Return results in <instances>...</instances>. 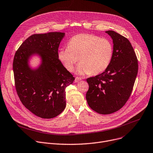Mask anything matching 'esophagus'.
I'll return each instance as SVG.
<instances>
[{"label":"esophagus","instance_id":"34e87169","mask_svg":"<svg viewBox=\"0 0 153 153\" xmlns=\"http://www.w3.org/2000/svg\"><path fill=\"white\" fill-rule=\"evenodd\" d=\"M81 80H82L81 77H76L74 81H75V82H79Z\"/></svg>","mask_w":153,"mask_h":153}]
</instances>
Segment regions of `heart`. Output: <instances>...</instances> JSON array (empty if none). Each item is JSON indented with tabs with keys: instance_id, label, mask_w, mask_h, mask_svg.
Listing matches in <instances>:
<instances>
[{
	"instance_id": "obj_1",
	"label": "heart",
	"mask_w": 153,
	"mask_h": 153,
	"mask_svg": "<svg viewBox=\"0 0 153 153\" xmlns=\"http://www.w3.org/2000/svg\"><path fill=\"white\" fill-rule=\"evenodd\" d=\"M114 48L111 41L92 33H80L69 40L68 47L60 49L58 57L68 71L77 68L79 74H98L108 67L112 61Z\"/></svg>"
}]
</instances>
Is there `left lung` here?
Listing matches in <instances>:
<instances>
[{"label": "left lung", "mask_w": 153, "mask_h": 153, "mask_svg": "<svg viewBox=\"0 0 153 153\" xmlns=\"http://www.w3.org/2000/svg\"><path fill=\"white\" fill-rule=\"evenodd\" d=\"M113 39L114 53L108 67L101 74L87 79L86 100L97 113L108 115L121 108L129 100L138 73V60L128 38L106 31Z\"/></svg>", "instance_id": "8db88e82"}]
</instances>
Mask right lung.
I'll return each instance as SVG.
<instances>
[{"label":"right lung","mask_w":153,"mask_h":153,"mask_svg":"<svg viewBox=\"0 0 153 153\" xmlns=\"http://www.w3.org/2000/svg\"><path fill=\"white\" fill-rule=\"evenodd\" d=\"M65 33L33 34L16 51L13 63L15 85L22 104L32 113L42 118L58 116L66 107V88L75 78L59 59L58 49ZM35 53L42 58L36 71L27 65Z\"/></svg>","instance_id":"obj_1"}]
</instances>
